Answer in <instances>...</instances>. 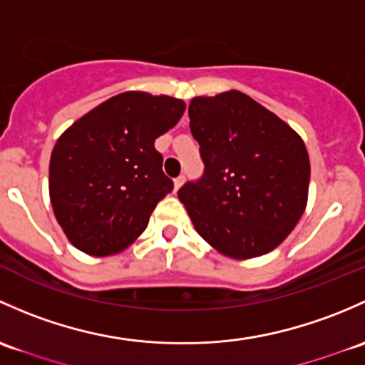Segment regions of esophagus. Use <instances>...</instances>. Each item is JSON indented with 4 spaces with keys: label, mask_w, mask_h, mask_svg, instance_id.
I'll list each match as a JSON object with an SVG mask.
<instances>
[{
    "label": "esophagus",
    "mask_w": 365,
    "mask_h": 365,
    "mask_svg": "<svg viewBox=\"0 0 365 365\" xmlns=\"http://www.w3.org/2000/svg\"><path fill=\"white\" fill-rule=\"evenodd\" d=\"M182 182H184V175H179V178L174 179V187H175V191H178L179 187L182 186Z\"/></svg>",
    "instance_id": "1"
}]
</instances>
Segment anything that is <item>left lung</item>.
Returning <instances> with one entry per match:
<instances>
[{"label": "left lung", "instance_id": "obj_1", "mask_svg": "<svg viewBox=\"0 0 365 365\" xmlns=\"http://www.w3.org/2000/svg\"><path fill=\"white\" fill-rule=\"evenodd\" d=\"M187 114L205 168L178 197L197 232L239 260L272 251L306 209L311 167L302 138L240 91L193 98Z\"/></svg>", "mask_w": 365, "mask_h": 365}]
</instances>
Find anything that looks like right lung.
<instances>
[{
	"label": "right lung",
	"mask_w": 365,
	"mask_h": 365,
	"mask_svg": "<svg viewBox=\"0 0 365 365\" xmlns=\"http://www.w3.org/2000/svg\"><path fill=\"white\" fill-rule=\"evenodd\" d=\"M182 100L128 91L75 121L48 165L52 209L75 247L107 257L130 246L174 190L155 140L178 125Z\"/></svg>",
	"instance_id": "obj_1"
}]
</instances>
